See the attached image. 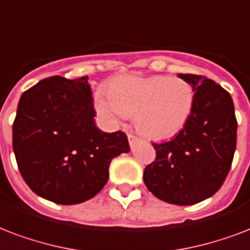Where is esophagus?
Wrapping results in <instances>:
<instances>
[{
    "label": "esophagus",
    "mask_w": 250,
    "mask_h": 250,
    "mask_svg": "<svg viewBox=\"0 0 250 250\" xmlns=\"http://www.w3.org/2000/svg\"><path fill=\"white\" fill-rule=\"evenodd\" d=\"M139 140H140V139H139L138 136H135V135H131V133L128 135V143H129V146H135V144H136Z\"/></svg>",
    "instance_id": "obj_1"
}]
</instances>
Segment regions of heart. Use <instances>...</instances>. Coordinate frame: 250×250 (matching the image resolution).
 Segmentation results:
<instances>
[{
  "mask_svg": "<svg viewBox=\"0 0 250 250\" xmlns=\"http://www.w3.org/2000/svg\"><path fill=\"white\" fill-rule=\"evenodd\" d=\"M194 91L185 80L169 76H119L98 94L95 107L115 125L135 115L138 129L150 139H167L180 132L190 118Z\"/></svg>",
  "mask_w": 250,
  "mask_h": 250,
  "instance_id": "b5f03b06",
  "label": "heart"
}]
</instances>
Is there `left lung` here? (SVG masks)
Segmentation results:
<instances>
[{"instance_id":"obj_1","label":"left lung","mask_w":250,"mask_h":250,"mask_svg":"<svg viewBox=\"0 0 250 250\" xmlns=\"http://www.w3.org/2000/svg\"><path fill=\"white\" fill-rule=\"evenodd\" d=\"M193 87L190 118L170 142L153 144L156 159L144 169V184L170 205L190 206L212 197L231 169L237 121L229 93L198 74H178Z\"/></svg>"}]
</instances>
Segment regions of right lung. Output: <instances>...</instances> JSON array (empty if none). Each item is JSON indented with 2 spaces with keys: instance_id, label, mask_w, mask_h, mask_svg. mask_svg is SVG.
<instances>
[{
  "instance_id": "1",
  "label": "right lung",
  "mask_w": 250,
  "mask_h": 250,
  "mask_svg": "<svg viewBox=\"0 0 250 250\" xmlns=\"http://www.w3.org/2000/svg\"><path fill=\"white\" fill-rule=\"evenodd\" d=\"M94 117L87 76H52L22 94L13 149L24 182L36 195L77 205L102 190L111 160L129 152V144L122 131H101Z\"/></svg>"
}]
</instances>
